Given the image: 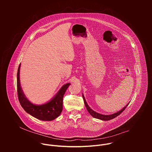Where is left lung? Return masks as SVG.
I'll list each match as a JSON object with an SVG mask.
<instances>
[{
	"mask_svg": "<svg viewBox=\"0 0 152 152\" xmlns=\"http://www.w3.org/2000/svg\"><path fill=\"white\" fill-rule=\"evenodd\" d=\"M82 97H83V101H84V103H85V105L86 106V110H87V111H88V113L94 118H98V119H100V120H104V121H107V120H111V119H113L114 118H115L116 117H117L118 115H119L120 114H121L122 112H123L124 111V110L126 108V107L128 106L129 104H127L124 107H123V109L121 110H120V111H118V113H116L115 114H111V115H102V114H99L95 111H94L93 110H92L91 108L89 107V106L88 105L87 103H86L85 99V97L83 96V95H82Z\"/></svg>",
	"mask_w": 152,
	"mask_h": 152,
	"instance_id": "8db88e82",
	"label": "left lung"
}]
</instances>
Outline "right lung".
I'll use <instances>...</instances> for the list:
<instances>
[{"instance_id": "add662e5", "label": "right lung", "mask_w": 152, "mask_h": 152, "mask_svg": "<svg viewBox=\"0 0 152 152\" xmlns=\"http://www.w3.org/2000/svg\"><path fill=\"white\" fill-rule=\"evenodd\" d=\"M20 67L18 66L17 76V94L19 102L24 110L34 117L42 121H52L57 118L62 111L63 97L70 83L64 85L55 97L48 103L42 105H35L31 103L24 95L20 83Z\"/></svg>"}]
</instances>
